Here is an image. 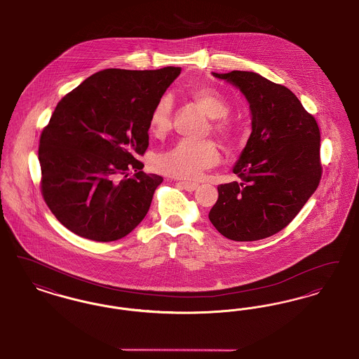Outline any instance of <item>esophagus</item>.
<instances>
[{
	"mask_svg": "<svg viewBox=\"0 0 359 359\" xmlns=\"http://www.w3.org/2000/svg\"><path fill=\"white\" fill-rule=\"evenodd\" d=\"M179 184L184 188L186 191H195L196 188L199 187V184L195 183V182H180Z\"/></svg>",
	"mask_w": 359,
	"mask_h": 359,
	"instance_id": "obj_1",
	"label": "esophagus"
}]
</instances>
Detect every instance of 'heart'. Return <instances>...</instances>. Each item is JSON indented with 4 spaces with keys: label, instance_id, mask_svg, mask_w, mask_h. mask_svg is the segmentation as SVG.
Masks as SVG:
<instances>
[{
    "label": "heart",
    "instance_id": "b5f03b06",
    "mask_svg": "<svg viewBox=\"0 0 359 359\" xmlns=\"http://www.w3.org/2000/svg\"><path fill=\"white\" fill-rule=\"evenodd\" d=\"M191 101L196 103L211 118V133L223 142H230L236 136V126L227 116L230 103L212 87H196L188 91ZM173 101L171 95H161L149 113V129L154 136H164L171 130ZM219 154L211 140L177 142L170 151L156 156L154 170L179 179L199 177L205 170L218 163Z\"/></svg>",
    "mask_w": 359,
    "mask_h": 359
}]
</instances>
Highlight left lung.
I'll return each instance as SVG.
<instances>
[{"label": "left lung", "mask_w": 359, "mask_h": 359, "mask_svg": "<svg viewBox=\"0 0 359 359\" xmlns=\"http://www.w3.org/2000/svg\"><path fill=\"white\" fill-rule=\"evenodd\" d=\"M246 97L252 135L233 172L241 182L218 186L208 218L226 238L249 242L287 227L322 179L320 130L285 86L249 71L215 74Z\"/></svg>", "instance_id": "1"}]
</instances>
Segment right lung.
<instances>
[{
    "mask_svg": "<svg viewBox=\"0 0 359 359\" xmlns=\"http://www.w3.org/2000/svg\"><path fill=\"white\" fill-rule=\"evenodd\" d=\"M180 71L103 69L59 101L40 136V189L69 231L111 242L144 219L163 177L141 171L137 157L149 144L154 103Z\"/></svg>",
    "mask_w": 359,
    "mask_h": 359,
    "instance_id": "obj_1",
    "label": "right lung"
}]
</instances>
